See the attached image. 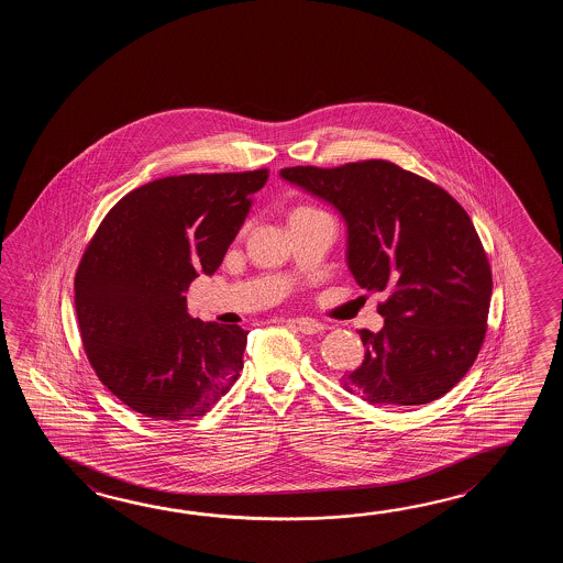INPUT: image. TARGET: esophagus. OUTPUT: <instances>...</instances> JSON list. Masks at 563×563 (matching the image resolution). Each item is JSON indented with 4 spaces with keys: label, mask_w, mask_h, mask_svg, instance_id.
I'll return each mask as SVG.
<instances>
[{
    "label": "esophagus",
    "mask_w": 563,
    "mask_h": 563,
    "mask_svg": "<svg viewBox=\"0 0 563 563\" xmlns=\"http://www.w3.org/2000/svg\"><path fill=\"white\" fill-rule=\"evenodd\" d=\"M294 325L298 328L301 334H320L323 332V323L313 322V320H308V318H301V320H294Z\"/></svg>",
    "instance_id": "34e87169"
}]
</instances>
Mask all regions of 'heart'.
<instances>
[{"mask_svg":"<svg viewBox=\"0 0 563 563\" xmlns=\"http://www.w3.org/2000/svg\"><path fill=\"white\" fill-rule=\"evenodd\" d=\"M298 211H311L310 207H301Z\"/></svg>","mask_w":563,"mask_h":563,"instance_id":"b5f03b06","label":"heart"}]
</instances>
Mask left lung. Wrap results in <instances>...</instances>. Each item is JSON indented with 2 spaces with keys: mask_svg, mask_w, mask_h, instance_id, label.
Segmentation results:
<instances>
[{
  "mask_svg": "<svg viewBox=\"0 0 563 563\" xmlns=\"http://www.w3.org/2000/svg\"><path fill=\"white\" fill-rule=\"evenodd\" d=\"M279 175L334 205L346 219L352 276L388 294L378 303L384 328L360 330L364 362L342 386L376 407L446 395L477 360L493 289L467 211L443 187L383 158Z\"/></svg>",
  "mask_w": 563,
  "mask_h": 563,
  "instance_id": "obj_1",
  "label": "left lung"
}]
</instances>
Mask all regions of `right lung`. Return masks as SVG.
I'll return each mask as SVG.
<instances>
[{"mask_svg":"<svg viewBox=\"0 0 563 563\" xmlns=\"http://www.w3.org/2000/svg\"><path fill=\"white\" fill-rule=\"evenodd\" d=\"M269 170L175 175L114 205L74 277L86 356L134 412L175 422L203 417L240 378L247 332L201 322L183 296L216 274Z\"/></svg>","mask_w":563,"mask_h":563,"instance_id":"obj_1","label":"right lung"}]
</instances>
